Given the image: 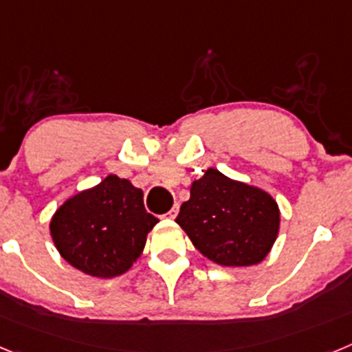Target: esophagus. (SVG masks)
<instances>
[{
	"instance_id": "1",
	"label": "esophagus",
	"mask_w": 352,
	"mask_h": 352,
	"mask_svg": "<svg viewBox=\"0 0 352 352\" xmlns=\"http://www.w3.org/2000/svg\"><path fill=\"white\" fill-rule=\"evenodd\" d=\"M178 211H179V206H178V204H174V208L169 211V213L166 214V217H167V219L174 220V219H176V214H178Z\"/></svg>"
}]
</instances>
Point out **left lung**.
Segmentation results:
<instances>
[{
	"mask_svg": "<svg viewBox=\"0 0 352 352\" xmlns=\"http://www.w3.org/2000/svg\"><path fill=\"white\" fill-rule=\"evenodd\" d=\"M194 247L223 268H247L266 259L280 231V208L256 185L206 169L190 185L176 219Z\"/></svg>",
	"mask_w": 352,
	"mask_h": 352,
	"instance_id": "8db88e82",
	"label": "left lung"
}]
</instances>
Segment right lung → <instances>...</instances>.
Returning a JSON list of instances; mask_svg holds the SVG:
<instances>
[{
    "mask_svg": "<svg viewBox=\"0 0 352 352\" xmlns=\"http://www.w3.org/2000/svg\"><path fill=\"white\" fill-rule=\"evenodd\" d=\"M157 217L144 210L142 190L109 174L68 197L49 222L52 243L70 266L95 278H114L141 257Z\"/></svg>",
    "mask_w": 352,
    "mask_h": 352,
    "instance_id": "1",
    "label": "right lung"
}]
</instances>
